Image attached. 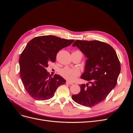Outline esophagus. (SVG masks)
Listing matches in <instances>:
<instances>
[{"instance_id":"obj_1","label":"esophagus","mask_w":133,"mask_h":133,"mask_svg":"<svg viewBox=\"0 0 133 133\" xmlns=\"http://www.w3.org/2000/svg\"><path fill=\"white\" fill-rule=\"evenodd\" d=\"M66 83L67 84H69V85H73V83L70 82H69V81H66Z\"/></svg>"}]
</instances>
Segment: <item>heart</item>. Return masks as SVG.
Returning a JSON list of instances; mask_svg holds the SVG:
<instances>
[{"instance_id": "obj_1", "label": "heart", "mask_w": 133, "mask_h": 133, "mask_svg": "<svg viewBox=\"0 0 133 133\" xmlns=\"http://www.w3.org/2000/svg\"><path fill=\"white\" fill-rule=\"evenodd\" d=\"M60 74L65 79L73 81L79 75L80 72L77 69H70L69 68H64L60 71Z\"/></svg>"}]
</instances>
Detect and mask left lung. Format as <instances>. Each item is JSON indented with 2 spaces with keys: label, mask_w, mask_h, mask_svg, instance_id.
<instances>
[{
  "label": "left lung",
  "mask_w": 133,
  "mask_h": 133,
  "mask_svg": "<svg viewBox=\"0 0 133 133\" xmlns=\"http://www.w3.org/2000/svg\"><path fill=\"white\" fill-rule=\"evenodd\" d=\"M75 46L88 58L81 78L89 83L81 84L80 92L72 95V99L82 105L94 107L103 102L115 87L120 63L113 48L106 43L76 40L73 44Z\"/></svg>",
  "instance_id": "obj_1"
}]
</instances>
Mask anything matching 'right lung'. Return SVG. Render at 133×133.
Returning a JSON list of instances; mask_svg holds the SVG:
<instances>
[{
  "mask_svg": "<svg viewBox=\"0 0 133 133\" xmlns=\"http://www.w3.org/2000/svg\"><path fill=\"white\" fill-rule=\"evenodd\" d=\"M74 41L44 35L35 37L27 44L19 58L20 75L31 97L37 100L49 99L57 88L66 83L59 75L51 76L46 69L50 62H55L59 51Z\"/></svg>",
  "mask_w": 133,
  "mask_h": 133,
  "instance_id": "1",
  "label": "right lung"
}]
</instances>
